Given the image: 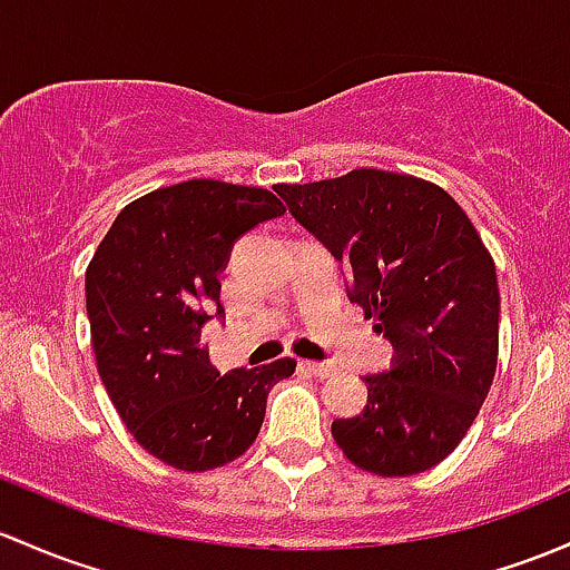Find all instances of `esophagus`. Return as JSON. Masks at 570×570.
<instances>
[{"label": "esophagus", "instance_id": "1", "mask_svg": "<svg viewBox=\"0 0 570 570\" xmlns=\"http://www.w3.org/2000/svg\"><path fill=\"white\" fill-rule=\"evenodd\" d=\"M303 371H308V374L320 376V380H327V376L335 374V365L333 363H314V361H303L301 363Z\"/></svg>", "mask_w": 570, "mask_h": 570}]
</instances>
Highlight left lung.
<instances>
[{
    "label": "left lung",
    "mask_w": 570,
    "mask_h": 570,
    "mask_svg": "<svg viewBox=\"0 0 570 570\" xmlns=\"http://www.w3.org/2000/svg\"><path fill=\"white\" fill-rule=\"evenodd\" d=\"M295 220L346 267V295L393 344L365 376L368 401L333 421L365 472L406 478L440 464L472 426L494 380L500 289L487 245L440 185L380 169L275 185Z\"/></svg>",
    "instance_id": "left-lung-1"
}]
</instances>
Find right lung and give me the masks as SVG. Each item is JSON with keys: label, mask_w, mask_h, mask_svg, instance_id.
Returning a JSON list of instances; mask_svg holds the SVG:
<instances>
[{"label": "right lung", "mask_w": 570, "mask_h": 570, "mask_svg": "<svg viewBox=\"0 0 570 570\" xmlns=\"http://www.w3.org/2000/svg\"><path fill=\"white\" fill-rule=\"evenodd\" d=\"M265 188L188 179L130 202L87 267V316L98 374L147 453L185 472L243 456L265 421L267 393L295 361L209 363L202 331L224 320L218 275L245 232L284 215Z\"/></svg>", "instance_id": "right-lung-1"}]
</instances>
